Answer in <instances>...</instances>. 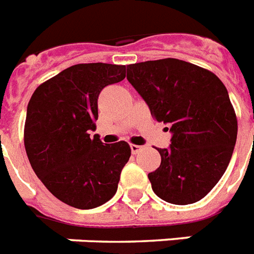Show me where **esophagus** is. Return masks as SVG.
I'll return each instance as SVG.
<instances>
[{
    "label": "esophagus",
    "mask_w": 254,
    "mask_h": 254,
    "mask_svg": "<svg viewBox=\"0 0 254 254\" xmlns=\"http://www.w3.org/2000/svg\"><path fill=\"white\" fill-rule=\"evenodd\" d=\"M129 147H131V152H132L133 155H136V153H139V152L143 149L141 145H136V144H131Z\"/></svg>",
    "instance_id": "34e87169"
}]
</instances>
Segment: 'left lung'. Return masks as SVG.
<instances>
[{
  "instance_id": "left-lung-1",
  "label": "left lung",
  "mask_w": 254,
  "mask_h": 254,
  "mask_svg": "<svg viewBox=\"0 0 254 254\" xmlns=\"http://www.w3.org/2000/svg\"><path fill=\"white\" fill-rule=\"evenodd\" d=\"M127 80L157 122L170 126L169 148L148 174L152 190L173 204L195 203L218 184L232 157L237 119L214 73L178 59L136 63Z\"/></svg>"
}]
</instances>
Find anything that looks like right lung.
<instances>
[{
    "label": "right lung",
    "mask_w": 254,
    "mask_h": 254,
    "mask_svg": "<svg viewBox=\"0 0 254 254\" xmlns=\"http://www.w3.org/2000/svg\"><path fill=\"white\" fill-rule=\"evenodd\" d=\"M125 77L126 65L77 64L39 85L28 102V161L44 186L72 207H98L117 192L131 148L126 141L103 144L89 132L98 119L99 93Z\"/></svg>",
    "instance_id": "obj_1"
}]
</instances>
